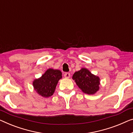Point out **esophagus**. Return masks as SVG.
<instances>
[{
  "label": "esophagus",
  "instance_id": "34e87169",
  "mask_svg": "<svg viewBox=\"0 0 133 133\" xmlns=\"http://www.w3.org/2000/svg\"><path fill=\"white\" fill-rule=\"evenodd\" d=\"M64 76L65 78H70V73L66 72V73H65L64 74Z\"/></svg>",
  "mask_w": 133,
  "mask_h": 133
}]
</instances>
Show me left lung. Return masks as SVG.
Instances as JSON below:
<instances>
[{"instance_id":"8db88e82","label":"left lung","mask_w":133,"mask_h":133,"mask_svg":"<svg viewBox=\"0 0 133 133\" xmlns=\"http://www.w3.org/2000/svg\"><path fill=\"white\" fill-rule=\"evenodd\" d=\"M72 78L79 88L87 94H94L99 90L100 79L87 69L82 68L75 72Z\"/></svg>"}]
</instances>
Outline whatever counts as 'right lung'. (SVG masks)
Wrapping results in <instances>:
<instances>
[{"instance_id": "add662e5", "label": "right lung", "mask_w": 133, "mask_h": 133, "mask_svg": "<svg viewBox=\"0 0 133 133\" xmlns=\"http://www.w3.org/2000/svg\"><path fill=\"white\" fill-rule=\"evenodd\" d=\"M62 73L59 70L49 69L40 78L35 79L33 85L35 90L43 97L52 96L58 81L62 78Z\"/></svg>"}]
</instances>
